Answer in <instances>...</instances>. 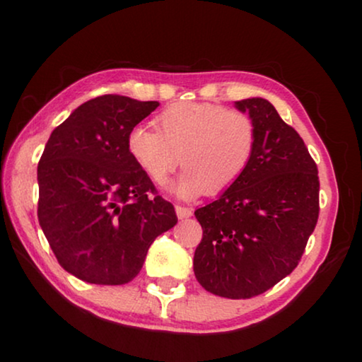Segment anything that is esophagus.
Here are the masks:
<instances>
[{"mask_svg":"<svg viewBox=\"0 0 362 362\" xmlns=\"http://www.w3.org/2000/svg\"><path fill=\"white\" fill-rule=\"evenodd\" d=\"M176 214H177V217H180V219H187V217L192 216V209H191V207L177 204L176 206Z\"/></svg>","mask_w":362,"mask_h":362,"instance_id":"obj_1","label":"esophagus"}]
</instances>
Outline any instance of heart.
Listing matches in <instances>:
<instances>
[{"instance_id": "heart-1", "label": "heart", "mask_w": 362, "mask_h": 362, "mask_svg": "<svg viewBox=\"0 0 362 362\" xmlns=\"http://www.w3.org/2000/svg\"><path fill=\"white\" fill-rule=\"evenodd\" d=\"M156 130L136 125L127 135V150L136 166L163 185L182 163L177 196L202 191L219 194L244 175L254 158L257 125L249 113L211 102H176L155 118Z\"/></svg>"}]
</instances>
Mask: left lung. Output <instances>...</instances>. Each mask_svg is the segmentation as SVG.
<instances>
[{"mask_svg": "<svg viewBox=\"0 0 362 362\" xmlns=\"http://www.w3.org/2000/svg\"><path fill=\"white\" fill-rule=\"evenodd\" d=\"M257 125L250 165L219 199L194 211L196 279L224 298H252L296 269L320 216L318 168L303 138L265 98L235 103Z\"/></svg>", "mask_w": 362, "mask_h": 362, "instance_id": "obj_1", "label": "left lung"}]
</instances>
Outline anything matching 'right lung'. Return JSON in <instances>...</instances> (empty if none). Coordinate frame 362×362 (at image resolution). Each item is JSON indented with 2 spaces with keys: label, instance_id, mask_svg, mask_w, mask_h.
Here are the masks:
<instances>
[{
  "label": "right lung",
  "instance_id": "add662e5",
  "mask_svg": "<svg viewBox=\"0 0 362 362\" xmlns=\"http://www.w3.org/2000/svg\"><path fill=\"white\" fill-rule=\"evenodd\" d=\"M158 105L92 98L54 128L39 160V224L62 269L87 284L132 281L153 240L177 222L127 150L128 132Z\"/></svg>",
  "mask_w": 362,
  "mask_h": 362
}]
</instances>
